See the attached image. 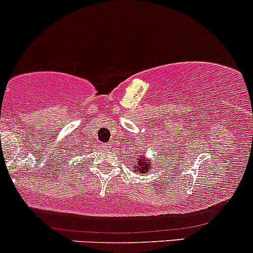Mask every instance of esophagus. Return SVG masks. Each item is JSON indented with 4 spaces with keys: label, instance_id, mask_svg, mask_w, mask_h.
I'll list each match as a JSON object with an SVG mask.
<instances>
[{
    "label": "esophagus",
    "instance_id": "esophagus-1",
    "mask_svg": "<svg viewBox=\"0 0 253 253\" xmlns=\"http://www.w3.org/2000/svg\"><path fill=\"white\" fill-rule=\"evenodd\" d=\"M102 148H105V149H111V146H110V145H106V143H104V145H102Z\"/></svg>",
    "mask_w": 253,
    "mask_h": 253
}]
</instances>
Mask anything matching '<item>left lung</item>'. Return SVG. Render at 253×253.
<instances>
[{
  "label": "left lung",
  "mask_w": 253,
  "mask_h": 253,
  "mask_svg": "<svg viewBox=\"0 0 253 253\" xmlns=\"http://www.w3.org/2000/svg\"><path fill=\"white\" fill-rule=\"evenodd\" d=\"M134 164H135L134 171H137V172L146 173L148 172V170H151V160L146 158L145 154H143V156L136 157V162H135Z\"/></svg>",
  "instance_id": "left-lung-1"
}]
</instances>
